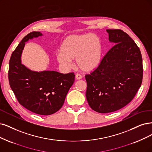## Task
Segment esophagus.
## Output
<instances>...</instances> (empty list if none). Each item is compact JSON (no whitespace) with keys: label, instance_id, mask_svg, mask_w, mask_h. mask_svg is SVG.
I'll list each match as a JSON object with an SVG mask.
<instances>
[{"label":"esophagus","instance_id":"esophagus-1","mask_svg":"<svg viewBox=\"0 0 152 152\" xmlns=\"http://www.w3.org/2000/svg\"><path fill=\"white\" fill-rule=\"evenodd\" d=\"M75 77H76V80H79L82 79V76H81L80 75H79V74H76V75Z\"/></svg>","mask_w":152,"mask_h":152}]
</instances>
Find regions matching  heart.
Returning <instances> with one entry per match:
<instances>
[{"label": "heart", "instance_id": "b5f03b06", "mask_svg": "<svg viewBox=\"0 0 152 152\" xmlns=\"http://www.w3.org/2000/svg\"><path fill=\"white\" fill-rule=\"evenodd\" d=\"M102 56L100 39L94 34L70 35L62 41L60 52L56 55L59 65L66 70L71 69L73 59L76 58L78 68L85 72L96 69Z\"/></svg>", "mask_w": 152, "mask_h": 152}]
</instances>
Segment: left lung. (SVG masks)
I'll list each match as a JSON object with an SVG mask.
<instances>
[{
	"label": "left lung",
	"instance_id": "obj_1",
	"mask_svg": "<svg viewBox=\"0 0 152 152\" xmlns=\"http://www.w3.org/2000/svg\"><path fill=\"white\" fill-rule=\"evenodd\" d=\"M109 41L115 45L110 49L87 82L86 99L95 111L107 113L130 103L141 86L143 63L139 48L120 29H107Z\"/></svg>",
	"mask_w": 152,
	"mask_h": 152
}]
</instances>
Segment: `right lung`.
<instances>
[{
    "mask_svg": "<svg viewBox=\"0 0 152 152\" xmlns=\"http://www.w3.org/2000/svg\"><path fill=\"white\" fill-rule=\"evenodd\" d=\"M42 36L40 32H32L22 39L9 61V81L22 106L34 113L50 115L63 106L75 75L73 72L62 74L54 71H31L22 64L25 42Z\"/></svg>",
    "mask_w": 152,
    "mask_h": 152,
    "instance_id": "add662e5",
    "label": "right lung"
}]
</instances>
